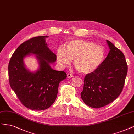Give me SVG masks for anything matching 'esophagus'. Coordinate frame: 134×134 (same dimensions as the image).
Here are the masks:
<instances>
[{
    "label": "esophagus",
    "instance_id": "esophagus-1",
    "mask_svg": "<svg viewBox=\"0 0 134 134\" xmlns=\"http://www.w3.org/2000/svg\"><path fill=\"white\" fill-rule=\"evenodd\" d=\"M72 77H73V75L72 74H70V73H69V74H67V77L68 78H71Z\"/></svg>",
    "mask_w": 134,
    "mask_h": 134
}]
</instances>
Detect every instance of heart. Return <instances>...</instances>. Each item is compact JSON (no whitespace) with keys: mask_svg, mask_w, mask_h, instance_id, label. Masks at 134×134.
I'll return each mask as SVG.
<instances>
[{"mask_svg":"<svg viewBox=\"0 0 134 134\" xmlns=\"http://www.w3.org/2000/svg\"><path fill=\"white\" fill-rule=\"evenodd\" d=\"M105 56L102 47L83 40H76L69 43L64 51L57 53L58 62L68 65L74 60V66L81 74L86 75L94 71L102 63Z\"/></svg>","mask_w":134,"mask_h":134,"instance_id":"b5f03b06","label":"heart"}]
</instances>
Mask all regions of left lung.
Returning a JSON list of instances; mask_svg holds the SVG:
<instances>
[{
	"label": "left lung",
	"mask_w": 134,
	"mask_h": 134,
	"mask_svg": "<svg viewBox=\"0 0 134 134\" xmlns=\"http://www.w3.org/2000/svg\"><path fill=\"white\" fill-rule=\"evenodd\" d=\"M109 48L107 57L93 72L84 79L81 97L84 103L99 108L113 102L121 93L127 72L124 54L107 40Z\"/></svg>",
	"instance_id": "left-lung-1"
}]
</instances>
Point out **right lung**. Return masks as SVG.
<instances>
[{
    "instance_id": "add662e5",
    "label": "right lung",
    "mask_w": 134,
    "mask_h": 134,
    "mask_svg": "<svg viewBox=\"0 0 134 134\" xmlns=\"http://www.w3.org/2000/svg\"><path fill=\"white\" fill-rule=\"evenodd\" d=\"M48 36L34 37L19 46L10 59L9 83L25 107L34 110L48 108L56 99L59 83L67 75L64 71L53 69L50 64L57 60L56 55L48 47ZM34 54L39 68L34 72L26 68L24 58Z\"/></svg>"
}]
</instances>
